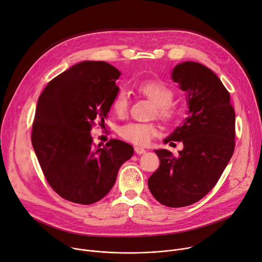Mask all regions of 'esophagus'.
Instances as JSON below:
<instances>
[{"mask_svg": "<svg viewBox=\"0 0 262 262\" xmlns=\"http://www.w3.org/2000/svg\"><path fill=\"white\" fill-rule=\"evenodd\" d=\"M134 150H135V153L138 155H142V154L146 153V150L144 148H140V147H135Z\"/></svg>", "mask_w": 262, "mask_h": 262, "instance_id": "obj_1", "label": "esophagus"}]
</instances>
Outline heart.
I'll use <instances>...</instances> for the list:
<instances>
[{
  "instance_id": "1",
  "label": "heart",
  "mask_w": 262,
  "mask_h": 262,
  "mask_svg": "<svg viewBox=\"0 0 262 262\" xmlns=\"http://www.w3.org/2000/svg\"><path fill=\"white\" fill-rule=\"evenodd\" d=\"M139 93L148 97L155 105L156 114L166 122L175 119L178 110L171 103L173 98V90L162 80L148 79L136 86ZM129 107V95L126 90H119L112 99L111 108L117 116H124ZM158 128L153 123H137L130 122L119 128V135L128 142L145 146L148 145L152 138L157 134Z\"/></svg>"
}]
</instances>
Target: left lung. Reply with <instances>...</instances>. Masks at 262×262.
I'll return each instance as SVG.
<instances>
[{
    "label": "left lung",
    "mask_w": 262,
    "mask_h": 262,
    "mask_svg": "<svg viewBox=\"0 0 262 262\" xmlns=\"http://www.w3.org/2000/svg\"><path fill=\"white\" fill-rule=\"evenodd\" d=\"M171 78L186 92L188 110L164 143L183 142L184 149L178 157L166 149L154 151L160 165L148 187L162 205L180 208L207 195L229 164L235 148V111L224 84L203 64L179 63Z\"/></svg>",
    "instance_id": "1"
}]
</instances>
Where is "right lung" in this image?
<instances>
[{
    "mask_svg": "<svg viewBox=\"0 0 262 262\" xmlns=\"http://www.w3.org/2000/svg\"><path fill=\"white\" fill-rule=\"evenodd\" d=\"M120 74L106 62L84 61L50 80L38 97L33 150L48 184L72 203L91 205L105 197L134 153L118 139L94 146L90 133L94 120L107 118Z\"/></svg>",
    "mask_w": 262,
    "mask_h": 262,
    "instance_id": "obj_1",
    "label": "right lung"
}]
</instances>
